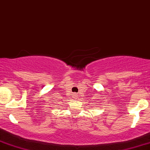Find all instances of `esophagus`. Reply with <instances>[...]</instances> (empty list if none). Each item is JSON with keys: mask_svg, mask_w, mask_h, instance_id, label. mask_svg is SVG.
I'll use <instances>...</instances> for the list:
<instances>
[{"mask_svg": "<svg viewBox=\"0 0 150 150\" xmlns=\"http://www.w3.org/2000/svg\"><path fill=\"white\" fill-rule=\"evenodd\" d=\"M74 97H75V98H78V95H77V94H74Z\"/></svg>", "mask_w": 150, "mask_h": 150, "instance_id": "1", "label": "esophagus"}]
</instances>
